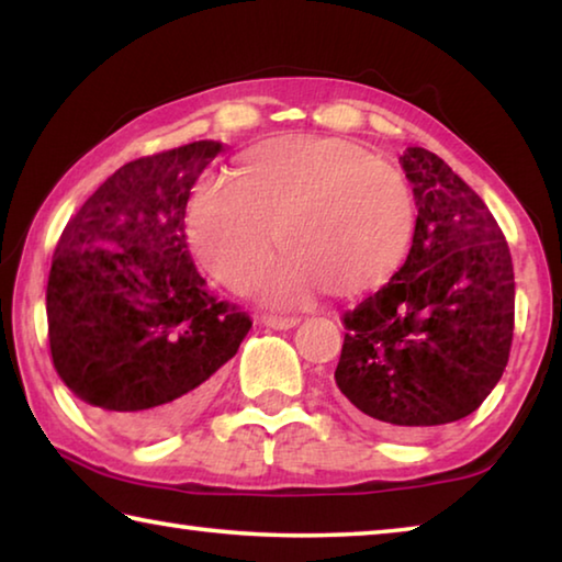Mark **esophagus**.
<instances>
[{
    "instance_id": "1",
    "label": "esophagus",
    "mask_w": 562,
    "mask_h": 562,
    "mask_svg": "<svg viewBox=\"0 0 562 562\" xmlns=\"http://www.w3.org/2000/svg\"><path fill=\"white\" fill-rule=\"evenodd\" d=\"M260 322L262 325H268V327H272V329H290V327H294L297 325V317H288V315H262L260 317Z\"/></svg>"
}]
</instances>
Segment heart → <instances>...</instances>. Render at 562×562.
Segmentation results:
<instances>
[{"instance_id":"1","label":"heart","mask_w":562,"mask_h":562,"mask_svg":"<svg viewBox=\"0 0 562 562\" xmlns=\"http://www.w3.org/2000/svg\"><path fill=\"white\" fill-rule=\"evenodd\" d=\"M414 198L392 164L345 138L282 136L245 150L231 180H203L186 213L201 268L243 290L270 260L274 235L288 255L265 274L270 304H300L327 288L349 297L384 284L414 235Z\"/></svg>"}]
</instances>
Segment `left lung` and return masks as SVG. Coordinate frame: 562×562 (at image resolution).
<instances>
[{"label":"left lung","instance_id":"1","mask_svg":"<svg viewBox=\"0 0 562 562\" xmlns=\"http://www.w3.org/2000/svg\"><path fill=\"white\" fill-rule=\"evenodd\" d=\"M418 207L414 243L392 282L341 315L337 386L392 434L473 414L508 364L516 280L488 205L443 160L406 148Z\"/></svg>","mask_w":562,"mask_h":562}]
</instances>
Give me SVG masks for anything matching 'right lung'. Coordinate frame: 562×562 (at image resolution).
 <instances>
[{
	"label": "right lung",
	"instance_id": "1",
	"mask_svg": "<svg viewBox=\"0 0 562 562\" xmlns=\"http://www.w3.org/2000/svg\"><path fill=\"white\" fill-rule=\"evenodd\" d=\"M221 150L195 140L121 166L56 243L46 282L54 369L128 439L190 422L252 327L205 288L186 243L190 190Z\"/></svg>",
	"mask_w": 562,
	"mask_h": 562
}]
</instances>
